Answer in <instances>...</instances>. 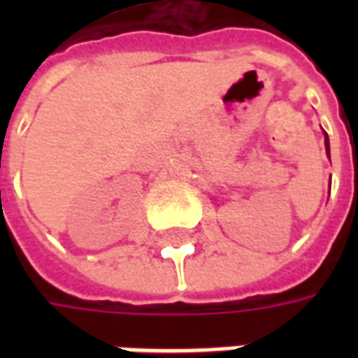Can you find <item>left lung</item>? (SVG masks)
Returning a JSON list of instances; mask_svg holds the SVG:
<instances>
[{
    "instance_id": "obj_1",
    "label": "left lung",
    "mask_w": 358,
    "mask_h": 358,
    "mask_svg": "<svg viewBox=\"0 0 358 358\" xmlns=\"http://www.w3.org/2000/svg\"><path fill=\"white\" fill-rule=\"evenodd\" d=\"M324 143H326V151H328V157H330V143H328V136H326V140H324Z\"/></svg>"
}]
</instances>
